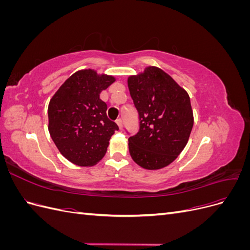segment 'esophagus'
<instances>
[{"label": "esophagus", "instance_id": "1", "mask_svg": "<svg viewBox=\"0 0 250 250\" xmlns=\"http://www.w3.org/2000/svg\"><path fill=\"white\" fill-rule=\"evenodd\" d=\"M116 123L118 124V126H119L120 129H122V127H123V122H122V120H121V119H118V120L116 121Z\"/></svg>", "mask_w": 250, "mask_h": 250}]
</instances>
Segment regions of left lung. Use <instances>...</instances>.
Segmentation results:
<instances>
[{
  "label": "left lung",
  "instance_id": "left-lung-1",
  "mask_svg": "<svg viewBox=\"0 0 250 250\" xmlns=\"http://www.w3.org/2000/svg\"><path fill=\"white\" fill-rule=\"evenodd\" d=\"M140 117L139 132L128 139L135 164L146 170L167 167L187 145L194 124L188 94L169 74L149 65L127 79Z\"/></svg>",
  "mask_w": 250,
  "mask_h": 250
}]
</instances>
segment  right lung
Returning a JSON list of instances; mask_svg holds the SVG:
<instances>
[{
  "label": "right lung",
  "mask_w": 250,
  "mask_h": 250,
  "mask_svg": "<svg viewBox=\"0 0 250 250\" xmlns=\"http://www.w3.org/2000/svg\"><path fill=\"white\" fill-rule=\"evenodd\" d=\"M116 78L96 70L74 73L51 98L48 129L59 152L80 167H92L106 153L118 125L107 118V105L100 99Z\"/></svg>",
  "instance_id": "right-lung-1"
}]
</instances>
